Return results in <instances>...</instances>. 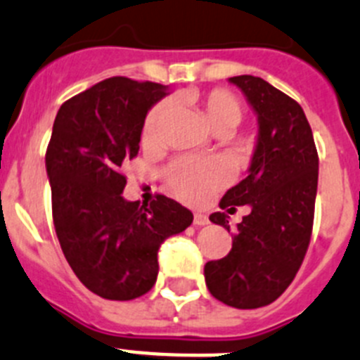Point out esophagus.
Masks as SVG:
<instances>
[{
  "instance_id": "esophagus-1",
  "label": "esophagus",
  "mask_w": 360,
  "mask_h": 360,
  "mask_svg": "<svg viewBox=\"0 0 360 360\" xmlns=\"http://www.w3.org/2000/svg\"><path fill=\"white\" fill-rule=\"evenodd\" d=\"M208 223H210V219H208L206 214H201V212H195V214H193V224H195V226H205V224Z\"/></svg>"
}]
</instances>
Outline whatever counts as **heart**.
<instances>
[{
	"label": "heart",
	"instance_id": "1",
	"mask_svg": "<svg viewBox=\"0 0 360 360\" xmlns=\"http://www.w3.org/2000/svg\"><path fill=\"white\" fill-rule=\"evenodd\" d=\"M177 101L192 103L215 134L233 132L245 115L239 99L226 90H212L208 94H186V96H179ZM168 117H170L168 103H159L148 112L141 130V143L146 148L161 145L165 139ZM226 167L215 159H208V161L177 159L167 170L165 179L176 198L186 202H199L212 190L221 186L226 181Z\"/></svg>",
	"mask_w": 360,
	"mask_h": 360
}]
</instances>
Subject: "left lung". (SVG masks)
Returning <instances> with one entry per match:
<instances>
[{"label":"left lung","mask_w":360,"mask_h":360,"mask_svg":"<svg viewBox=\"0 0 360 360\" xmlns=\"http://www.w3.org/2000/svg\"><path fill=\"white\" fill-rule=\"evenodd\" d=\"M257 115V141L248 176L219 206L250 214L236 228L226 257L205 264V281L217 301L239 310L274 302L288 288L310 245L319 158L304 110L290 96L255 76L230 77ZM210 221L230 232L228 215Z\"/></svg>","instance_id":"1"}]
</instances>
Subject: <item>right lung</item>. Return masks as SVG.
Masks as SVG:
<instances>
[{
    "mask_svg": "<svg viewBox=\"0 0 360 360\" xmlns=\"http://www.w3.org/2000/svg\"><path fill=\"white\" fill-rule=\"evenodd\" d=\"M168 86L110 77L61 105L45 165L52 217L68 264L90 292L132 301L158 279L159 246L193 215L167 195L150 205L121 195V167L139 152L143 123Z\"/></svg>",
    "mask_w": 360,
    "mask_h": 360,
    "instance_id": "1",
    "label": "right lung"
}]
</instances>
